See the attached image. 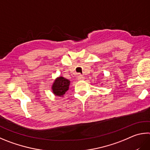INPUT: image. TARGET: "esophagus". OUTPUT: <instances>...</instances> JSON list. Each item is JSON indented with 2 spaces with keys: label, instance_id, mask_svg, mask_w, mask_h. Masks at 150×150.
I'll return each mask as SVG.
<instances>
[{
  "label": "esophagus",
  "instance_id": "esophagus-1",
  "mask_svg": "<svg viewBox=\"0 0 150 150\" xmlns=\"http://www.w3.org/2000/svg\"><path fill=\"white\" fill-rule=\"evenodd\" d=\"M84 77H83V75H79L78 76V80L81 81V80H84Z\"/></svg>",
  "mask_w": 150,
  "mask_h": 150
}]
</instances>
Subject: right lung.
<instances>
[{
  "mask_svg": "<svg viewBox=\"0 0 150 150\" xmlns=\"http://www.w3.org/2000/svg\"><path fill=\"white\" fill-rule=\"evenodd\" d=\"M70 81L63 77L56 78L52 86V92L55 96H63L69 89Z\"/></svg>",
  "mask_w": 150,
  "mask_h": 150,
  "instance_id": "1",
  "label": "right lung"
}]
</instances>
